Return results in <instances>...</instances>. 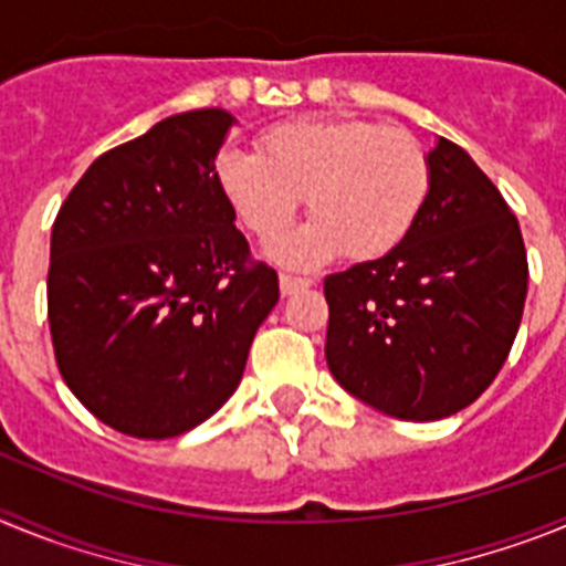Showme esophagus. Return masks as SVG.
<instances>
[{"instance_id": "34e87169", "label": "esophagus", "mask_w": 566, "mask_h": 566, "mask_svg": "<svg viewBox=\"0 0 566 566\" xmlns=\"http://www.w3.org/2000/svg\"><path fill=\"white\" fill-rule=\"evenodd\" d=\"M308 286H314V280H308V277H292V274H280V292L286 294H297V292H303V289H308Z\"/></svg>"}]
</instances>
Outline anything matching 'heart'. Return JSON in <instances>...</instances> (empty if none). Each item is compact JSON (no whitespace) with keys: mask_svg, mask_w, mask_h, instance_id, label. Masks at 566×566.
<instances>
[{"mask_svg":"<svg viewBox=\"0 0 566 566\" xmlns=\"http://www.w3.org/2000/svg\"><path fill=\"white\" fill-rule=\"evenodd\" d=\"M214 184L260 240L286 232L306 198L312 221L274 254L314 266L343 252L374 260L397 249L431 195V158L417 135L359 118H300L260 135V153L223 149Z\"/></svg>","mask_w":566,"mask_h":566,"instance_id":"heart-1","label":"heart"}]
</instances>
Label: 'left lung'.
I'll use <instances>...</instances> for the list:
<instances>
[{"instance_id":"8db88e82","label":"left lung","mask_w":566,"mask_h":566,"mask_svg":"<svg viewBox=\"0 0 566 566\" xmlns=\"http://www.w3.org/2000/svg\"><path fill=\"white\" fill-rule=\"evenodd\" d=\"M428 158L431 195L411 234L323 283L334 379L408 422L451 417L482 397L527 297L522 229L502 192L448 138Z\"/></svg>"}]
</instances>
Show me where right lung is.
<instances>
[{"mask_svg": "<svg viewBox=\"0 0 566 566\" xmlns=\"http://www.w3.org/2000/svg\"><path fill=\"white\" fill-rule=\"evenodd\" d=\"M227 109L169 115L90 164L50 234L59 371L96 419L169 439L240 385L277 272L249 254L214 184Z\"/></svg>", "mask_w": 566, "mask_h": 566, "instance_id": "obj_1", "label": "right lung"}]
</instances>
